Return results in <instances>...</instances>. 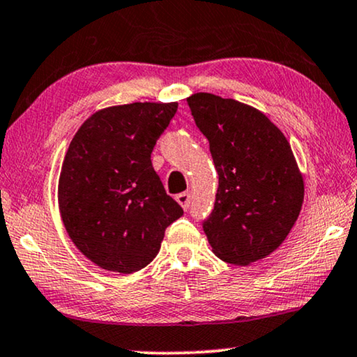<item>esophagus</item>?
Wrapping results in <instances>:
<instances>
[{
    "label": "esophagus",
    "mask_w": 357,
    "mask_h": 357,
    "mask_svg": "<svg viewBox=\"0 0 357 357\" xmlns=\"http://www.w3.org/2000/svg\"><path fill=\"white\" fill-rule=\"evenodd\" d=\"M176 201H178V204L184 208V211H188L189 206H191V194L189 192L178 194V196H176Z\"/></svg>",
    "instance_id": "1"
}]
</instances>
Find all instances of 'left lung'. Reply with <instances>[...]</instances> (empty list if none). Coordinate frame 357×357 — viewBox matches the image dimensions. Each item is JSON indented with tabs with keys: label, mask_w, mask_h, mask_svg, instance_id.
<instances>
[{
	"label": "left lung",
	"mask_w": 357,
	"mask_h": 357,
	"mask_svg": "<svg viewBox=\"0 0 357 357\" xmlns=\"http://www.w3.org/2000/svg\"><path fill=\"white\" fill-rule=\"evenodd\" d=\"M188 104L218 173L204 222L212 251L236 266L263 259L282 245L302 208L303 176L291 145L248 104L211 93L192 94Z\"/></svg>",
	"instance_id": "8db88e82"
}]
</instances>
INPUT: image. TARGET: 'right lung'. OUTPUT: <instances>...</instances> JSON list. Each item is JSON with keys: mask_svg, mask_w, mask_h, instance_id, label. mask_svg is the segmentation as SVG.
I'll return each instance as SVG.
<instances>
[{"mask_svg": "<svg viewBox=\"0 0 357 357\" xmlns=\"http://www.w3.org/2000/svg\"><path fill=\"white\" fill-rule=\"evenodd\" d=\"M178 102L104 107L82 123L66 150L59 208L76 248L106 271L132 274L158 255L183 208L166 194L151 151Z\"/></svg>", "mask_w": 357, "mask_h": 357, "instance_id": "add662e5", "label": "right lung"}]
</instances>
